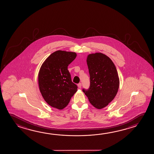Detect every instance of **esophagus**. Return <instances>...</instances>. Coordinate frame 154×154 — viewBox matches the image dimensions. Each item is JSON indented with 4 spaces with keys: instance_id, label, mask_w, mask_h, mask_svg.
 I'll use <instances>...</instances> for the list:
<instances>
[{
    "instance_id": "1",
    "label": "esophagus",
    "mask_w": 154,
    "mask_h": 154,
    "mask_svg": "<svg viewBox=\"0 0 154 154\" xmlns=\"http://www.w3.org/2000/svg\"><path fill=\"white\" fill-rule=\"evenodd\" d=\"M81 86H82V84H81V83H78V88H79V89H81Z\"/></svg>"
}]
</instances>
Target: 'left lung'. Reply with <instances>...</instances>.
<instances>
[{
    "label": "left lung",
    "instance_id": "left-lung-1",
    "mask_svg": "<svg viewBox=\"0 0 154 154\" xmlns=\"http://www.w3.org/2000/svg\"><path fill=\"white\" fill-rule=\"evenodd\" d=\"M90 75V87L82 91L89 102L98 109L106 106L114 99L119 86L115 64L102 53L89 54L87 59Z\"/></svg>",
    "mask_w": 154,
    "mask_h": 154
}]
</instances>
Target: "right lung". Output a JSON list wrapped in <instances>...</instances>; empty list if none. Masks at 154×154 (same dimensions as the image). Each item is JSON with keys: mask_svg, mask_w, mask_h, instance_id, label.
Listing matches in <instances>:
<instances>
[{"mask_svg": "<svg viewBox=\"0 0 154 154\" xmlns=\"http://www.w3.org/2000/svg\"><path fill=\"white\" fill-rule=\"evenodd\" d=\"M76 57L75 52L58 50L51 54L42 65L38 73L39 90L52 107L63 109L77 91L67 69Z\"/></svg>", "mask_w": 154, "mask_h": 154, "instance_id": "obj_1", "label": "right lung"}]
</instances>
